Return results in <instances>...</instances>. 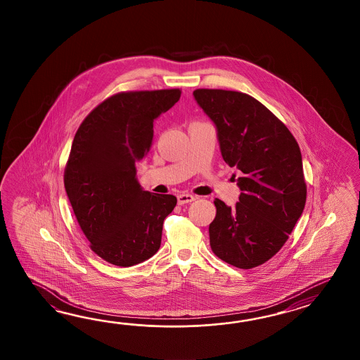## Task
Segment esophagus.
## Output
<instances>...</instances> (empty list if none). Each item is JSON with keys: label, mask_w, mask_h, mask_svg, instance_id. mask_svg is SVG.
<instances>
[{"label": "esophagus", "mask_w": 360, "mask_h": 360, "mask_svg": "<svg viewBox=\"0 0 360 360\" xmlns=\"http://www.w3.org/2000/svg\"><path fill=\"white\" fill-rule=\"evenodd\" d=\"M193 200H195V197L191 195V194H180V195H177V203H179V205L191 203Z\"/></svg>", "instance_id": "1"}]
</instances>
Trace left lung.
<instances>
[{"mask_svg":"<svg viewBox=\"0 0 360 360\" xmlns=\"http://www.w3.org/2000/svg\"><path fill=\"white\" fill-rule=\"evenodd\" d=\"M193 95L214 122L224 161L243 174L237 179L236 206L214 199L210 245L230 265L256 268L283 247L305 208L299 144L268 108L247 94L198 89Z\"/></svg>","mask_w":360,"mask_h":360,"instance_id":"left-lung-1","label":"left lung"}]
</instances>
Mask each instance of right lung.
Returning <instances> with one entry per match:
<instances>
[{
	"label": "right lung",
	"mask_w": 360,
	"mask_h": 360,
	"mask_svg": "<svg viewBox=\"0 0 360 360\" xmlns=\"http://www.w3.org/2000/svg\"><path fill=\"white\" fill-rule=\"evenodd\" d=\"M181 91L120 92L104 100L77 130L64 186L92 251L117 266L148 260L161 247L163 221L175 208L171 194L140 186L136 163L149 153L154 121Z\"/></svg>",
	"instance_id": "right-lung-1"
}]
</instances>
